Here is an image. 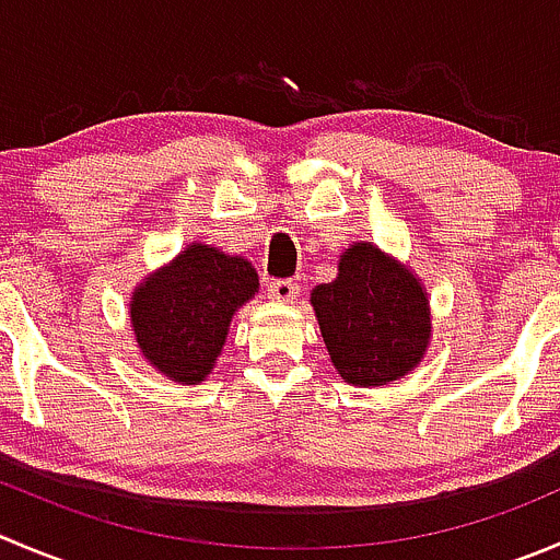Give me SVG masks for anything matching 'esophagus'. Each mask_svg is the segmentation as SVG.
Returning <instances> with one entry per match:
<instances>
[{
    "instance_id": "esophagus-1",
    "label": "esophagus",
    "mask_w": 560,
    "mask_h": 560,
    "mask_svg": "<svg viewBox=\"0 0 560 560\" xmlns=\"http://www.w3.org/2000/svg\"><path fill=\"white\" fill-rule=\"evenodd\" d=\"M268 295L279 303H292L298 298V284L292 279H273L268 284Z\"/></svg>"
}]
</instances>
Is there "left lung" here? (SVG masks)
Listing matches in <instances>:
<instances>
[{
	"instance_id": "obj_1",
	"label": "left lung",
	"mask_w": 560,
	"mask_h": 560,
	"mask_svg": "<svg viewBox=\"0 0 560 560\" xmlns=\"http://www.w3.org/2000/svg\"><path fill=\"white\" fill-rule=\"evenodd\" d=\"M323 341L341 377L385 385L410 372L430 339V306L410 270L372 243L341 254L339 276L312 292Z\"/></svg>"
}]
</instances>
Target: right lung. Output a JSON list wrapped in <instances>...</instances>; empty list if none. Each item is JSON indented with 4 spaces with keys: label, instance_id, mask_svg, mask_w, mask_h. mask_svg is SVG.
Listing matches in <instances>:
<instances>
[{
    "label": "right lung",
    "instance_id": "right-lung-1",
    "mask_svg": "<svg viewBox=\"0 0 560 560\" xmlns=\"http://www.w3.org/2000/svg\"><path fill=\"white\" fill-rule=\"evenodd\" d=\"M257 270L241 257L194 243L133 292L130 325L144 358L177 383L210 374L237 306L257 292Z\"/></svg>",
    "mask_w": 560,
    "mask_h": 560
}]
</instances>
